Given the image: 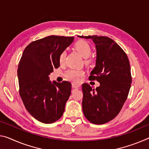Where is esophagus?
Listing matches in <instances>:
<instances>
[{
	"label": "esophagus",
	"instance_id": "1",
	"mask_svg": "<svg viewBox=\"0 0 149 149\" xmlns=\"http://www.w3.org/2000/svg\"><path fill=\"white\" fill-rule=\"evenodd\" d=\"M80 86H81V85H80L79 84L75 83V82L72 83V87H73V88H77V87H79Z\"/></svg>",
	"mask_w": 149,
	"mask_h": 149
}]
</instances>
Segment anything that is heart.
Masks as SVG:
<instances>
[{
	"instance_id": "heart-1",
	"label": "heart",
	"mask_w": 149,
	"mask_h": 149,
	"mask_svg": "<svg viewBox=\"0 0 149 149\" xmlns=\"http://www.w3.org/2000/svg\"><path fill=\"white\" fill-rule=\"evenodd\" d=\"M74 47L76 50L81 54L82 57L84 58H87L91 54V47L88 42L85 40H78L74 44ZM66 52L65 51H63L60 54L59 57V62L60 63H63L65 58ZM84 72L81 70L78 69H70L66 71L65 73V77L68 79L72 80V81H77L80 77L83 76Z\"/></svg>"
}]
</instances>
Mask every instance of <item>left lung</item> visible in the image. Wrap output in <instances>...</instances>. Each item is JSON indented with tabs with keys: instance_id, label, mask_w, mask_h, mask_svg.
Segmentation results:
<instances>
[{
	"instance_id": "1",
	"label": "left lung",
	"mask_w": 149,
	"mask_h": 149,
	"mask_svg": "<svg viewBox=\"0 0 149 149\" xmlns=\"http://www.w3.org/2000/svg\"><path fill=\"white\" fill-rule=\"evenodd\" d=\"M90 38L95 44V67L89 79L100 86L93 89L82 85V109L86 119L93 124H104L119 114L128 96L132 77L129 58L121 47L106 36H78Z\"/></svg>"
}]
</instances>
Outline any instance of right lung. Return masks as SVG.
Instances as JSON below:
<instances>
[{"instance_id": "add662e5", "label": "right lung", "mask_w": 149, "mask_h": 149, "mask_svg": "<svg viewBox=\"0 0 149 149\" xmlns=\"http://www.w3.org/2000/svg\"><path fill=\"white\" fill-rule=\"evenodd\" d=\"M74 37L49 36L29 44L18 63L19 93L28 113L38 121L49 124L63 115L72 90L70 82L49 81L54 68L60 67V54Z\"/></svg>"}]
</instances>
